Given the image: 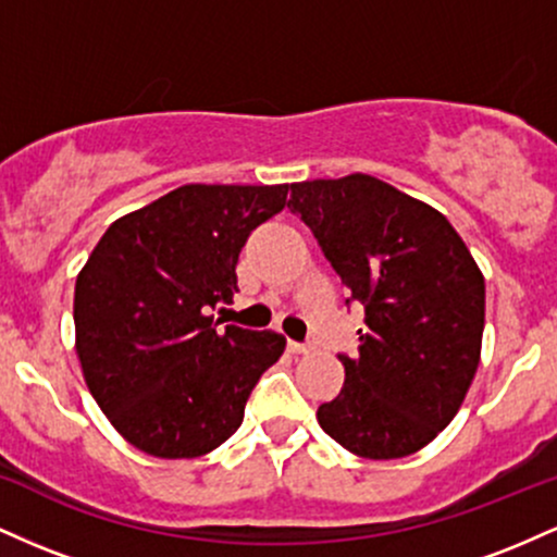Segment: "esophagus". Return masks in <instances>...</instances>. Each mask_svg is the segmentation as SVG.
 Here are the masks:
<instances>
[{"mask_svg":"<svg viewBox=\"0 0 557 557\" xmlns=\"http://www.w3.org/2000/svg\"><path fill=\"white\" fill-rule=\"evenodd\" d=\"M287 350H290V354H296V356H304V354H309V350H311V345L290 341V343H287Z\"/></svg>","mask_w":557,"mask_h":557,"instance_id":"obj_1","label":"esophagus"}]
</instances>
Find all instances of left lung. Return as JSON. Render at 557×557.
Listing matches in <instances>:
<instances>
[{"instance_id": "left-lung-1", "label": "left lung", "mask_w": 557, "mask_h": 557, "mask_svg": "<svg viewBox=\"0 0 557 557\" xmlns=\"http://www.w3.org/2000/svg\"><path fill=\"white\" fill-rule=\"evenodd\" d=\"M350 300L363 306L359 354L317 411L319 426L369 461L411 456L450 424L474 382L484 274L443 212L380 177L290 185Z\"/></svg>"}]
</instances>
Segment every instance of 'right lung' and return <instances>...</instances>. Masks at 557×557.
Returning <instances> with one entry per match:
<instances>
[{"label": "right lung", "mask_w": 557, "mask_h": 557, "mask_svg": "<svg viewBox=\"0 0 557 557\" xmlns=\"http://www.w3.org/2000/svg\"><path fill=\"white\" fill-rule=\"evenodd\" d=\"M290 185L188 183L114 220L75 280V350L110 424L154 458H198L240 426L285 337L209 311L238 293L240 248Z\"/></svg>", "instance_id": "right-lung-1"}]
</instances>
